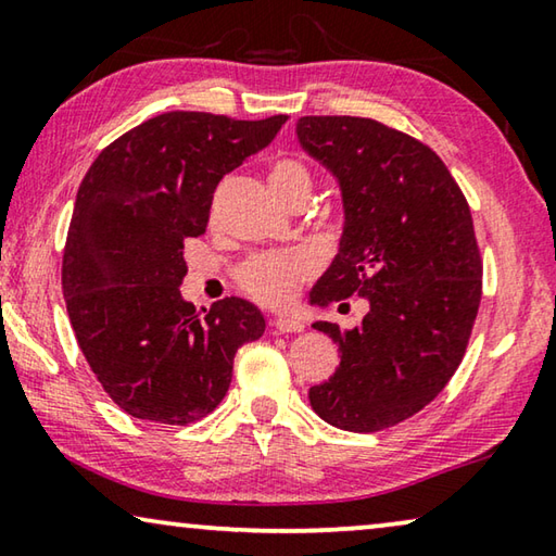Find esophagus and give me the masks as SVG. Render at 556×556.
Instances as JSON below:
<instances>
[{"label": "esophagus", "instance_id": "esophagus-1", "mask_svg": "<svg viewBox=\"0 0 556 556\" xmlns=\"http://www.w3.org/2000/svg\"><path fill=\"white\" fill-rule=\"evenodd\" d=\"M271 326H275L279 333H301V331H304V324H301L299 318H289V316L275 318V321H271Z\"/></svg>", "mask_w": 556, "mask_h": 556}]
</instances>
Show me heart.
<instances>
[{
  "label": "heart",
  "mask_w": 556,
  "mask_h": 556,
  "mask_svg": "<svg viewBox=\"0 0 556 556\" xmlns=\"http://www.w3.org/2000/svg\"><path fill=\"white\" fill-rule=\"evenodd\" d=\"M269 184L287 205L301 193L312 195V174L296 159H277L269 168ZM308 275L312 260L304 252H262L242 262L238 285L262 304L279 306L291 299L299 281Z\"/></svg>",
  "instance_id": "b5f03b06"
}]
</instances>
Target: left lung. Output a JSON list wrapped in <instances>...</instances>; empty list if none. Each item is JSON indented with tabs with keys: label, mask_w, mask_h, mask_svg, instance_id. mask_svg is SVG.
Here are the masks:
<instances>
[{
	"label": "left lung",
	"mask_w": 556,
	"mask_h": 556,
	"mask_svg": "<svg viewBox=\"0 0 556 556\" xmlns=\"http://www.w3.org/2000/svg\"><path fill=\"white\" fill-rule=\"evenodd\" d=\"M301 149L333 174L343 235L308 304L357 294L355 328L316 321L341 365L308 390L314 412L345 431H380L425 409L456 372L481 304L470 208L427 144L368 117H301Z\"/></svg>",
	"instance_id": "1"
}]
</instances>
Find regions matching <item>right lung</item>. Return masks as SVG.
I'll use <instances>...</instances> for the list:
<instances>
[{
    "label": "right lung",
    "mask_w": 556,
    "mask_h": 556,
    "mask_svg": "<svg viewBox=\"0 0 556 556\" xmlns=\"http://www.w3.org/2000/svg\"><path fill=\"white\" fill-rule=\"evenodd\" d=\"M289 117L164 112L115 139L75 195L63 296L90 370L119 409L191 425L218 407L242 343L265 333L250 301L203 314L181 296L184 242L208 225L215 186L265 149Z\"/></svg>",
    "instance_id": "1"
}]
</instances>
